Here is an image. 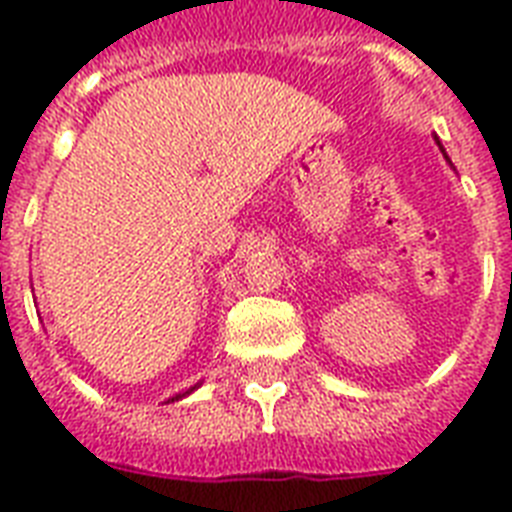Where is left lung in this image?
<instances>
[{
	"label": "left lung",
	"mask_w": 512,
	"mask_h": 512,
	"mask_svg": "<svg viewBox=\"0 0 512 512\" xmlns=\"http://www.w3.org/2000/svg\"><path fill=\"white\" fill-rule=\"evenodd\" d=\"M433 140H436V145H439V150H441V153H444V158H447V161H449L447 150H444V145H441V142H439V137H433ZM449 166H452V161H449Z\"/></svg>",
	"instance_id": "1"
}]
</instances>
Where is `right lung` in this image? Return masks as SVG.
<instances>
[{"label":"right lung","mask_w":512,"mask_h":512,"mask_svg":"<svg viewBox=\"0 0 512 512\" xmlns=\"http://www.w3.org/2000/svg\"><path fill=\"white\" fill-rule=\"evenodd\" d=\"M195 388H198V386H192V388H187V391H182V394H177V396H171L169 402H179V399H185V396H190V394H192V391H195Z\"/></svg>","instance_id":"right-lung-1"}]
</instances>
